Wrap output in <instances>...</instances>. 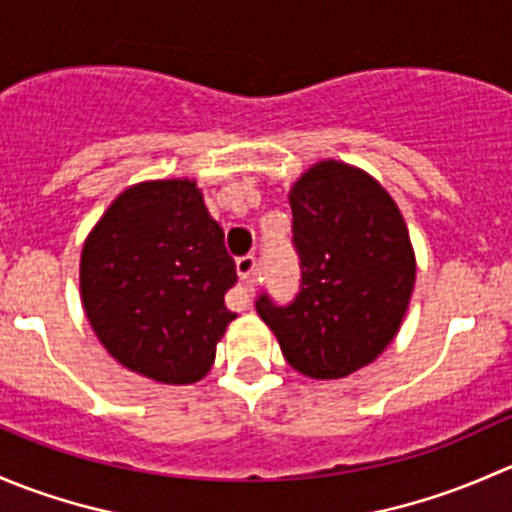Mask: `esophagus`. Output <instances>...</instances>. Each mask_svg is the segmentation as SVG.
I'll return each mask as SVG.
<instances>
[{"instance_id":"esophagus-1","label":"esophagus","mask_w":512,"mask_h":512,"mask_svg":"<svg viewBox=\"0 0 512 512\" xmlns=\"http://www.w3.org/2000/svg\"><path fill=\"white\" fill-rule=\"evenodd\" d=\"M235 267H237V275H240V280L245 282V287H247V289H240V292H237V304H240V307H247V302H250L252 285H255V277H257V257L255 255L237 257Z\"/></svg>"}]
</instances>
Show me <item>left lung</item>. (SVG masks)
Returning a JSON list of instances; mask_svg holds the SVG:
<instances>
[{
  "instance_id": "1",
  "label": "left lung",
  "mask_w": 512,
  "mask_h": 512,
  "mask_svg": "<svg viewBox=\"0 0 512 512\" xmlns=\"http://www.w3.org/2000/svg\"><path fill=\"white\" fill-rule=\"evenodd\" d=\"M299 292L255 307L287 364L342 379L389 347L409 307L416 260L391 195L352 165L322 160L289 190Z\"/></svg>"
}]
</instances>
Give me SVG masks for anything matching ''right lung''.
<instances>
[{
	"instance_id": "obj_1",
	"label": "right lung",
	"mask_w": 512,
	"mask_h": 512,
	"mask_svg": "<svg viewBox=\"0 0 512 512\" xmlns=\"http://www.w3.org/2000/svg\"><path fill=\"white\" fill-rule=\"evenodd\" d=\"M235 260L195 180H153L118 195L81 252V299L96 337L126 369L160 384L210 371L235 314Z\"/></svg>"
}]
</instances>
